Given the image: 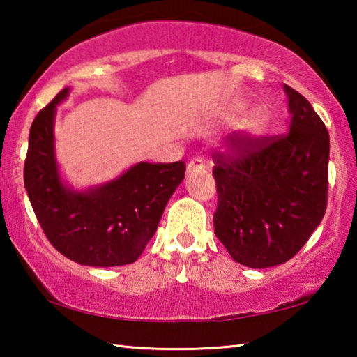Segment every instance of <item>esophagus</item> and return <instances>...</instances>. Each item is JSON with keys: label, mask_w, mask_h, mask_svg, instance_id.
Wrapping results in <instances>:
<instances>
[{"label": "esophagus", "mask_w": 357, "mask_h": 357, "mask_svg": "<svg viewBox=\"0 0 357 357\" xmlns=\"http://www.w3.org/2000/svg\"><path fill=\"white\" fill-rule=\"evenodd\" d=\"M204 165H203V162L200 160V159H195V160H190L189 164H187V168H185V173L187 174H192L193 172H197V170H202Z\"/></svg>", "instance_id": "esophagus-1"}]
</instances>
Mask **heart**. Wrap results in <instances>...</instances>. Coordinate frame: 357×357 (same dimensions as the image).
Returning <instances> with one entry per match:
<instances>
[{
	"label": "heart",
	"mask_w": 357,
	"mask_h": 357,
	"mask_svg": "<svg viewBox=\"0 0 357 357\" xmlns=\"http://www.w3.org/2000/svg\"><path fill=\"white\" fill-rule=\"evenodd\" d=\"M271 113L266 107H255L245 114L239 124V135L247 142H257L263 138L271 128Z\"/></svg>",
	"instance_id": "heart-1"
}]
</instances>
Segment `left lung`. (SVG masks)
Returning <instances> with one entry per match:
<instances>
[{
	"label": "left lung",
	"mask_w": 357,
	"mask_h": 357,
	"mask_svg": "<svg viewBox=\"0 0 357 357\" xmlns=\"http://www.w3.org/2000/svg\"><path fill=\"white\" fill-rule=\"evenodd\" d=\"M291 114L288 134L247 142L238 155H214V231L247 268L287 263L323 220L328 203L329 134L310 102L283 86Z\"/></svg>",
	"instance_id": "8db88e82"
}]
</instances>
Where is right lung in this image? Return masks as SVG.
I'll list each match as a JSON object with an SVG mask.
<instances>
[{"instance_id":"right-lung-1","label":"right lung","mask_w":357,"mask_h":357,"mask_svg":"<svg viewBox=\"0 0 357 357\" xmlns=\"http://www.w3.org/2000/svg\"><path fill=\"white\" fill-rule=\"evenodd\" d=\"M64 88L29 129L25 187L47 239L66 258L112 268L137 261L159 227L170 197L183 183L184 162H138L118 178L78 190L66 183L55 151L56 107Z\"/></svg>"}]
</instances>
